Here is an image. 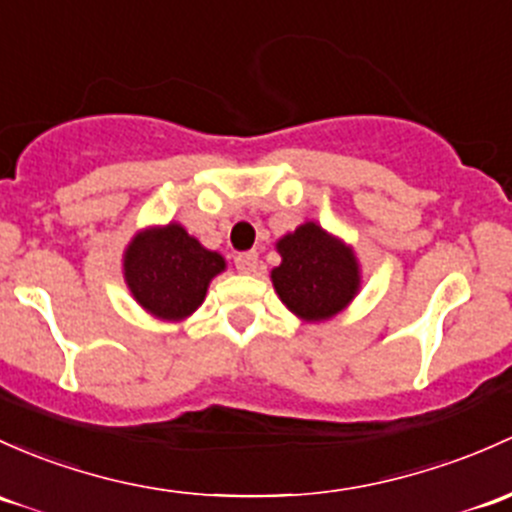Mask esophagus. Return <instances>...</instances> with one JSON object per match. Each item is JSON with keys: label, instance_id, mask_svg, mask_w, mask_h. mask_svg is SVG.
Returning a JSON list of instances; mask_svg holds the SVG:
<instances>
[{"label": "esophagus", "instance_id": "esophagus-1", "mask_svg": "<svg viewBox=\"0 0 512 512\" xmlns=\"http://www.w3.org/2000/svg\"><path fill=\"white\" fill-rule=\"evenodd\" d=\"M257 252H240L238 257H235V267H238L240 274H252L257 272Z\"/></svg>", "mask_w": 512, "mask_h": 512}]
</instances>
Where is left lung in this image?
I'll return each mask as SVG.
<instances>
[{"mask_svg": "<svg viewBox=\"0 0 512 512\" xmlns=\"http://www.w3.org/2000/svg\"><path fill=\"white\" fill-rule=\"evenodd\" d=\"M274 247L282 262L270 272L272 287L297 319L328 321L358 297L363 274L355 250L316 220L282 235Z\"/></svg>", "mask_w": 512, "mask_h": 512, "instance_id": "8db88e82", "label": "left lung"}]
</instances>
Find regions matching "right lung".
Here are the masks:
<instances>
[{
	"label": "right lung",
	"instance_id": "add662e5",
	"mask_svg": "<svg viewBox=\"0 0 512 512\" xmlns=\"http://www.w3.org/2000/svg\"><path fill=\"white\" fill-rule=\"evenodd\" d=\"M228 262L186 233L176 220L137 230L122 252V274L132 299L159 321H186L206 299L213 277Z\"/></svg>",
	"mask_w": 512,
	"mask_h": 512
}]
</instances>
